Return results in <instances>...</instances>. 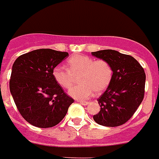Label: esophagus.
I'll use <instances>...</instances> for the list:
<instances>
[{
    "label": "esophagus",
    "mask_w": 159,
    "mask_h": 159,
    "mask_svg": "<svg viewBox=\"0 0 159 159\" xmlns=\"http://www.w3.org/2000/svg\"><path fill=\"white\" fill-rule=\"evenodd\" d=\"M78 102L81 103L82 105H83V106H87V105H88V103H89L88 102H84V101H78Z\"/></svg>",
    "instance_id": "1"
}]
</instances>
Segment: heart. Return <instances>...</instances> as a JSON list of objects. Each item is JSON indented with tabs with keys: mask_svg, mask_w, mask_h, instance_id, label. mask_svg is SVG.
<instances>
[{
	"mask_svg": "<svg viewBox=\"0 0 159 159\" xmlns=\"http://www.w3.org/2000/svg\"><path fill=\"white\" fill-rule=\"evenodd\" d=\"M67 69L56 67L53 75L64 89H69L78 77L79 84L71 88L69 95L76 99H87L93 93L100 94L108 87L113 77V69L108 61L94 60L89 56L75 54L67 62Z\"/></svg>",
	"mask_w": 159,
	"mask_h": 159,
	"instance_id": "heart-1",
	"label": "heart"
}]
</instances>
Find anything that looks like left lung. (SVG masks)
Returning <instances> with one entry per match:
<instances>
[{"label": "left lung", "mask_w": 159, "mask_h": 159, "mask_svg": "<svg viewBox=\"0 0 159 159\" xmlns=\"http://www.w3.org/2000/svg\"><path fill=\"white\" fill-rule=\"evenodd\" d=\"M92 54L108 61L113 69L111 83L97 99L101 111L93 119L97 124L108 127L124 125L133 116L143 99L144 70L132 56L118 51L106 49Z\"/></svg>", "instance_id": "8db88e82"}]
</instances>
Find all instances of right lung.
Masks as SVG:
<instances>
[{
  "instance_id": "right-lung-1",
  "label": "right lung",
  "mask_w": 159,
  "mask_h": 159,
  "mask_svg": "<svg viewBox=\"0 0 159 159\" xmlns=\"http://www.w3.org/2000/svg\"><path fill=\"white\" fill-rule=\"evenodd\" d=\"M67 52L40 48L20 55L12 67L10 91L25 120L39 128H49L64 118L74 100L67 96L53 75Z\"/></svg>"
}]
</instances>
